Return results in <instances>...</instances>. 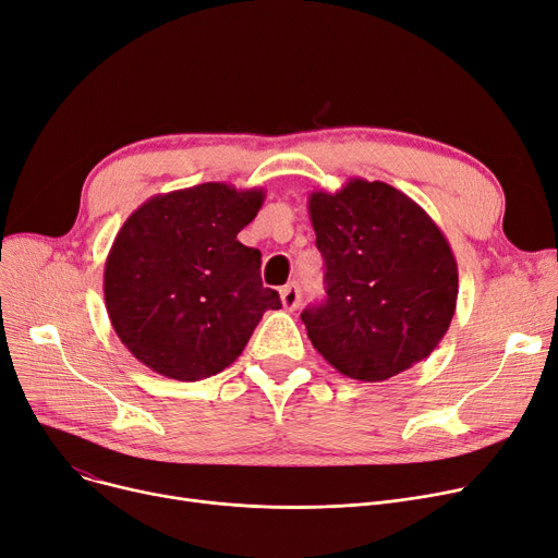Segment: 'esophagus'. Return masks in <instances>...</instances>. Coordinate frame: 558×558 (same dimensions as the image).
Masks as SVG:
<instances>
[{"label": "esophagus", "mask_w": 558, "mask_h": 558, "mask_svg": "<svg viewBox=\"0 0 558 558\" xmlns=\"http://www.w3.org/2000/svg\"><path fill=\"white\" fill-rule=\"evenodd\" d=\"M280 301H282V307H284V310L294 312V310L299 307V303H301V289H299V284H296V282L284 284V287L280 289Z\"/></svg>", "instance_id": "esophagus-1"}]
</instances>
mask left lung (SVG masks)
Returning <instances> with one entry per match:
<instances>
[{"label": "left lung", "mask_w": 558, "mask_h": 558, "mask_svg": "<svg viewBox=\"0 0 558 558\" xmlns=\"http://www.w3.org/2000/svg\"><path fill=\"white\" fill-rule=\"evenodd\" d=\"M310 219L328 294L301 314L312 345L362 383L425 360L448 332L459 294L441 228L400 190L364 179L312 192Z\"/></svg>", "instance_id": "obj_1"}]
</instances>
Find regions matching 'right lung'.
Returning a JSON list of instances; mask_svg holds the SVG:
<instances>
[{
  "mask_svg": "<svg viewBox=\"0 0 558 558\" xmlns=\"http://www.w3.org/2000/svg\"><path fill=\"white\" fill-rule=\"evenodd\" d=\"M264 190L203 183L151 196L106 257L104 296L120 341L151 371L196 383L242 355L262 314L280 310L262 284V253L238 240Z\"/></svg>",
  "mask_w": 558,
  "mask_h": 558,
  "instance_id": "1",
  "label": "right lung"
}]
</instances>
